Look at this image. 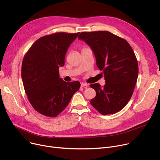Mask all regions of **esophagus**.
I'll return each instance as SVG.
<instances>
[{"mask_svg": "<svg viewBox=\"0 0 160 160\" xmlns=\"http://www.w3.org/2000/svg\"><path fill=\"white\" fill-rule=\"evenodd\" d=\"M88 85V83H81V87H87Z\"/></svg>", "mask_w": 160, "mask_h": 160, "instance_id": "obj_1", "label": "esophagus"}]
</instances>
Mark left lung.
<instances>
[{"mask_svg":"<svg viewBox=\"0 0 160 160\" xmlns=\"http://www.w3.org/2000/svg\"><path fill=\"white\" fill-rule=\"evenodd\" d=\"M78 39L92 49L106 84H90L96 92L90 104L103 115L122 110L130 99L139 73L138 62L129 43L107 31L82 32Z\"/></svg>","mask_w":160,"mask_h":160,"instance_id":"obj_1","label":"left lung"}]
</instances>
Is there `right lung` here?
Returning a JSON list of instances; mask_svg holds the SVG:
<instances>
[{
  "instance_id": "right-lung-1",
  "label": "right lung",
  "mask_w": 160,
  "mask_h": 160,
  "mask_svg": "<svg viewBox=\"0 0 160 160\" xmlns=\"http://www.w3.org/2000/svg\"><path fill=\"white\" fill-rule=\"evenodd\" d=\"M80 33H56L38 39L25 56L21 78L33 108L45 116L55 117L69 104L80 87L78 81L66 82L59 77L66 54Z\"/></svg>"
}]
</instances>
